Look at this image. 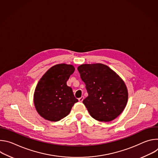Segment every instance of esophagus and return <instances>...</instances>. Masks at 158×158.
Wrapping results in <instances>:
<instances>
[{"label": "esophagus", "mask_w": 158, "mask_h": 158, "mask_svg": "<svg viewBox=\"0 0 158 158\" xmlns=\"http://www.w3.org/2000/svg\"><path fill=\"white\" fill-rule=\"evenodd\" d=\"M83 100H84V97H83V96H82L81 98H79V102H82Z\"/></svg>", "instance_id": "obj_1"}]
</instances>
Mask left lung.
<instances>
[{
    "mask_svg": "<svg viewBox=\"0 0 158 158\" xmlns=\"http://www.w3.org/2000/svg\"><path fill=\"white\" fill-rule=\"evenodd\" d=\"M88 96L83 103L94 119L109 122L124 109L128 92L123 80L106 65L82 64L77 67Z\"/></svg>",
    "mask_w": 158,
    "mask_h": 158,
    "instance_id": "left-lung-1",
    "label": "left lung"
}]
</instances>
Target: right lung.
Returning a JSON list of instances; mask_svg holds the SVG:
<instances>
[{
  "mask_svg": "<svg viewBox=\"0 0 158 158\" xmlns=\"http://www.w3.org/2000/svg\"><path fill=\"white\" fill-rule=\"evenodd\" d=\"M73 65L52 66L40 78L35 87L34 102L40 116L50 121H59L69 114L78 102L67 81L74 72Z\"/></svg>",
  "mask_w": 158,
  "mask_h": 158,
  "instance_id": "add662e5",
  "label": "right lung"
}]
</instances>
